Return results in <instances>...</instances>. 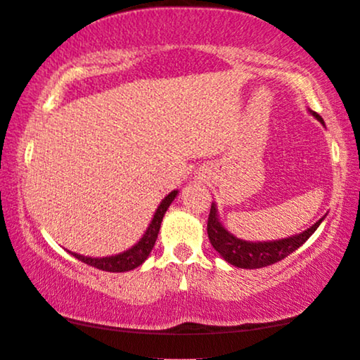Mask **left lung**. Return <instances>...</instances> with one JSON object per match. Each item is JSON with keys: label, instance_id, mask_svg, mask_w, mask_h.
I'll use <instances>...</instances> for the list:
<instances>
[{"label": "left lung", "instance_id": "8db88e82", "mask_svg": "<svg viewBox=\"0 0 360 360\" xmlns=\"http://www.w3.org/2000/svg\"><path fill=\"white\" fill-rule=\"evenodd\" d=\"M309 112L311 117L319 120L323 127H325V122H323V118L319 113L310 110V108ZM325 217L326 214L319 219V221H316L311 227L307 229V231L297 233V236L292 237L268 242H250L243 240V238H238L233 236L232 232L227 231L226 226L221 222V219H219L217 205L212 202L210 219H207V237H210L212 248H214L229 264L243 269H258L278 263L285 257H289L290 253H294L297 248L302 247V245L309 240L311 233L320 227V224Z\"/></svg>", "mask_w": 360, "mask_h": 360}]
</instances>
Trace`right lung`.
<instances>
[{
	"instance_id": "obj_1",
	"label": "right lung",
	"mask_w": 360,
	"mask_h": 360,
	"mask_svg": "<svg viewBox=\"0 0 360 360\" xmlns=\"http://www.w3.org/2000/svg\"><path fill=\"white\" fill-rule=\"evenodd\" d=\"M176 195H179V190L170 191L167 196L160 201V205L155 210L153 219H150L148 229L143 233V237L129 247L124 252H120L117 255H110V257H86V255H79L75 252H70L72 257L79 259V262L89 264V266H94L97 269L102 271H110V273H124V271H131L134 268L141 266V264L148 259L149 253L153 252L154 243L158 240L159 236V229H160V222H162L164 214L167 212L169 206L172 205V201L175 200Z\"/></svg>"
}]
</instances>
